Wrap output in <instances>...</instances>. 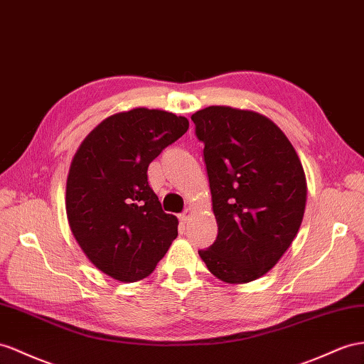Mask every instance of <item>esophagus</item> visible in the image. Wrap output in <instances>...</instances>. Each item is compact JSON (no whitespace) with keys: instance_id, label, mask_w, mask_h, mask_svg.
Masks as SVG:
<instances>
[{"instance_id":"esophagus-1","label":"esophagus","mask_w":364,"mask_h":364,"mask_svg":"<svg viewBox=\"0 0 364 364\" xmlns=\"http://www.w3.org/2000/svg\"><path fill=\"white\" fill-rule=\"evenodd\" d=\"M191 215H192V209H186L183 213H180L178 218H180L181 225H186V223L191 220Z\"/></svg>"}]
</instances>
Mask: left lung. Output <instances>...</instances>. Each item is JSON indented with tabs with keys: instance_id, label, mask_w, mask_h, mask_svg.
I'll return each mask as SVG.
<instances>
[{
	"instance_id": "left-lung-1",
	"label": "left lung",
	"mask_w": 364,
	"mask_h": 364,
	"mask_svg": "<svg viewBox=\"0 0 364 364\" xmlns=\"http://www.w3.org/2000/svg\"><path fill=\"white\" fill-rule=\"evenodd\" d=\"M191 118L204 143L218 225L217 240L198 254L221 282H254L278 263L301 226V161L283 130L257 112L209 106Z\"/></svg>"
}]
</instances>
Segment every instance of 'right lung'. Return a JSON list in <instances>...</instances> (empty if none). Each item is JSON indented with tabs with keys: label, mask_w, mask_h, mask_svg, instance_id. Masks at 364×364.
Listing matches in <instances>:
<instances>
[{
	"label": "right lung",
	"mask_w": 364,
	"mask_h": 364,
	"mask_svg": "<svg viewBox=\"0 0 364 364\" xmlns=\"http://www.w3.org/2000/svg\"><path fill=\"white\" fill-rule=\"evenodd\" d=\"M188 129V118L136 107L101 121L73 156L70 230L90 263L118 282L151 275L178 235V220L161 209L147 167Z\"/></svg>",
	"instance_id": "right-lung-1"
}]
</instances>
